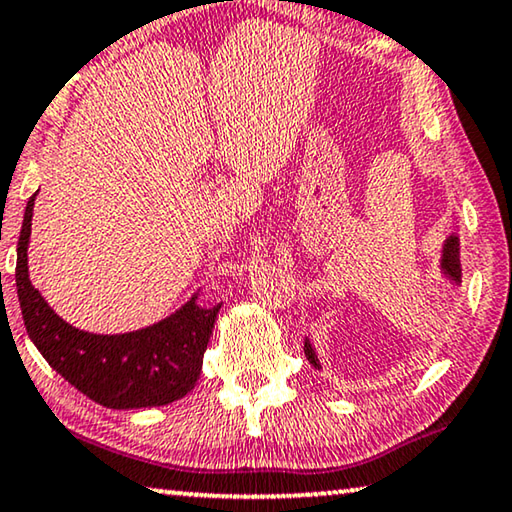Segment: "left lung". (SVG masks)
I'll return each instance as SVG.
<instances>
[{
	"mask_svg": "<svg viewBox=\"0 0 512 512\" xmlns=\"http://www.w3.org/2000/svg\"><path fill=\"white\" fill-rule=\"evenodd\" d=\"M439 274H442V279H446L448 283H451L453 288H460L462 286L460 238H458V233H451L442 242V256H439ZM304 355H306V359L311 361L313 368H318V371H322L320 359L316 355V348H313V343H311L309 336L304 338Z\"/></svg>",
	"mask_w": 512,
	"mask_h": 512,
	"instance_id": "1",
	"label": "left lung"
}]
</instances>
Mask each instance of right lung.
<instances>
[{"label": "right lung", "instance_id": "right-lung-1", "mask_svg": "<svg viewBox=\"0 0 512 512\" xmlns=\"http://www.w3.org/2000/svg\"><path fill=\"white\" fill-rule=\"evenodd\" d=\"M36 194L27 201L18 240L15 286L27 334L54 371L109 410H144L176 403L194 389L203 352L222 302L199 304L201 288L171 316L125 334L73 327L29 279V240Z\"/></svg>", "mask_w": 512, "mask_h": 512}]
</instances>
